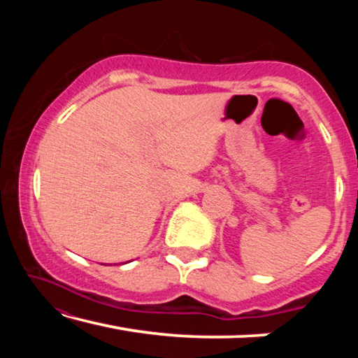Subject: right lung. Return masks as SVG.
I'll use <instances>...</instances> for the list:
<instances>
[{
    "label": "right lung",
    "mask_w": 358,
    "mask_h": 358,
    "mask_svg": "<svg viewBox=\"0 0 358 358\" xmlns=\"http://www.w3.org/2000/svg\"><path fill=\"white\" fill-rule=\"evenodd\" d=\"M124 264H126V262H124Z\"/></svg>",
    "instance_id": "add662e5"
}]
</instances>
